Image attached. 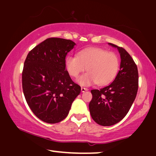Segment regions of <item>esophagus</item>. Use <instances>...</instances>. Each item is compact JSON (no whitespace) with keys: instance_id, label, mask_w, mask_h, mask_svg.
Returning a JSON list of instances; mask_svg holds the SVG:
<instances>
[{"instance_id":"1","label":"esophagus","mask_w":156,"mask_h":156,"mask_svg":"<svg viewBox=\"0 0 156 156\" xmlns=\"http://www.w3.org/2000/svg\"><path fill=\"white\" fill-rule=\"evenodd\" d=\"M81 92H85L86 91H88V88H81Z\"/></svg>"}]
</instances>
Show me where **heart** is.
<instances>
[{"label":"heart","instance_id":"heart-1","mask_svg":"<svg viewBox=\"0 0 156 156\" xmlns=\"http://www.w3.org/2000/svg\"><path fill=\"white\" fill-rule=\"evenodd\" d=\"M65 66L68 73L74 77L78 76L86 69L88 70L76 80L80 85L89 86L97 83L103 86L115 78L119 71V59L112 52L91 48L80 51L78 56H67Z\"/></svg>","mask_w":156,"mask_h":156}]
</instances>
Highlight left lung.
<instances>
[{
    "mask_svg": "<svg viewBox=\"0 0 156 156\" xmlns=\"http://www.w3.org/2000/svg\"><path fill=\"white\" fill-rule=\"evenodd\" d=\"M121 55L120 70L114 81L100 90H92L89 104L92 119L102 126L116 124L126 116L136 99L138 89L137 66L123 48L112 43Z\"/></svg>",
    "mask_w": 156,
    "mask_h": 156,
    "instance_id": "left-lung-1",
    "label": "left lung"
}]
</instances>
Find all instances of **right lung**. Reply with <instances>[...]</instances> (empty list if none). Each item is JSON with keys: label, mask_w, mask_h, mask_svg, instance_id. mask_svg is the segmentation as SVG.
I'll return each instance as SVG.
<instances>
[{"label": "right lung", "mask_w": 156, "mask_h": 156, "mask_svg": "<svg viewBox=\"0 0 156 156\" xmlns=\"http://www.w3.org/2000/svg\"><path fill=\"white\" fill-rule=\"evenodd\" d=\"M75 45L70 40L48 38L33 48L24 61V97L35 115L47 123L66 119L81 92V87L71 80L65 66L66 55Z\"/></svg>", "instance_id": "add662e5"}]
</instances>
